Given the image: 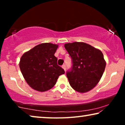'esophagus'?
<instances>
[{
  "instance_id": "obj_1",
  "label": "esophagus",
  "mask_w": 125,
  "mask_h": 125,
  "mask_svg": "<svg viewBox=\"0 0 125 125\" xmlns=\"http://www.w3.org/2000/svg\"><path fill=\"white\" fill-rule=\"evenodd\" d=\"M62 68H63V69H64V71H65L66 70V65L65 64H64V65H62Z\"/></svg>"
}]
</instances>
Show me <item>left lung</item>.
Wrapping results in <instances>:
<instances>
[{
  "instance_id": "8db88e82",
  "label": "left lung",
  "mask_w": 125,
  "mask_h": 125,
  "mask_svg": "<svg viewBox=\"0 0 125 125\" xmlns=\"http://www.w3.org/2000/svg\"><path fill=\"white\" fill-rule=\"evenodd\" d=\"M71 57V69L66 77L72 88L85 93L94 88L103 74L106 62L101 51L85 42H74L64 45Z\"/></svg>"
}]
</instances>
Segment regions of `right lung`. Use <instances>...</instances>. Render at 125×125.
Listing matches in <instances>:
<instances>
[{
  "label": "right lung",
  "mask_w": 125,
  "mask_h": 125,
  "mask_svg": "<svg viewBox=\"0 0 125 125\" xmlns=\"http://www.w3.org/2000/svg\"><path fill=\"white\" fill-rule=\"evenodd\" d=\"M58 45L52 43L39 44L25 52L20 59V71L27 83L39 92L49 90L56 84L64 70L57 65L54 56Z\"/></svg>",
  "instance_id": "1"
}]
</instances>
